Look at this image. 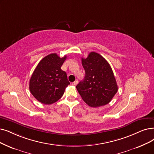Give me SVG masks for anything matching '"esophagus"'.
I'll return each instance as SVG.
<instances>
[{
  "instance_id": "34e87169",
  "label": "esophagus",
  "mask_w": 154,
  "mask_h": 154,
  "mask_svg": "<svg viewBox=\"0 0 154 154\" xmlns=\"http://www.w3.org/2000/svg\"><path fill=\"white\" fill-rule=\"evenodd\" d=\"M78 83V80H75V82H72V85H74V86H76L77 84Z\"/></svg>"
}]
</instances>
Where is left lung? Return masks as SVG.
Returning <instances> with one entry per match:
<instances>
[{
  "label": "left lung",
  "mask_w": 154,
  "mask_h": 154,
  "mask_svg": "<svg viewBox=\"0 0 154 154\" xmlns=\"http://www.w3.org/2000/svg\"><path fill=\"white\" fill-rule=\"evenodd\" d=\"M82 62L85 71L83 81L76 87L85 103L91 107H98L109 103L118 91L111 67L101 55L90 52Z\"/></svg>",
  "instance_id": "8db88e82"
}]
</instances>
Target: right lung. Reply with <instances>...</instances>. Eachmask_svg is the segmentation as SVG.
I'll use <instances>...</instances> for the list:
<instances>
[{
    "label": "right lung",
    "instance_id": "obj_1",
    "mask_svg": "<svg viewBox=\"0 0 154 154\" xmlns=\"http://www.w3.org/2000/svg\"><path fill=\"white\" fill-rule=\"evenodd\" d=\"M66 57L60 58L56 53L51 54L38 64L30 78L29 90L38 102L49 105L63 95L70 84L66 72L60 68Z\"/></svg>",
    "mask_w": 154,
    "mask_h": 154
}]
</instances>
